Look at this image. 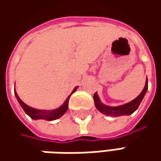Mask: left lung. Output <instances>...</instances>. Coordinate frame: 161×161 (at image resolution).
<instances>
[{
	"label": "left lung",
	"instance_id": "1",
	"mask_svg": "<svg viewBox=\"0 0 161 161\" xmlns=\"http://www.w3.org/2000/svg\"><path fill=\"white\" fill-rule=\"evenodd\" d=\"M148 90V80H146L145 87L143 90L141 92L139 96L137 97L135 99H133L131 102L126 103L123 106H119V107H108L106 106L102 103L100 102L98 96L97 94V92L94 94V102H95V106H96L97 109L101 112L102 114H106V115H110V116H120V115H129V114H133V112L138 108L140 104L142 102V98L145 96L146 91Z\"/></svg>",
	"mask_w": 161,
	"mask_h": 161
}]
</instances>
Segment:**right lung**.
<instances>
[{
  "label": "right lung",
  "instance_id": "1",
  "mask_svg": "<svg viewBox=\"0 0 161 161\" xmlns=\"http://www.w3.org/2000/svg\"><path fill=\"white\" fill-rule=\"evenodd\" d=\"M76 90H77V88H75L73 90L72 93L75 92ZM71 95L67 97V99L65 100V102L60 108H56V109H53V110H37V109L30 108V107H28V105H26L19 97L18 94L15 92V96L17 97V99H18L19 103L20 104L21 108L24 109L25 113L28 114V115H29L34 120H36V119H44V120L47 121H53L55 120V119H58L59 117H61L67 111V109H68V104H69V98H70Z\"/></svg>",
  "mask_w": 161,
  "mask_h": 161
}]
</instances>
